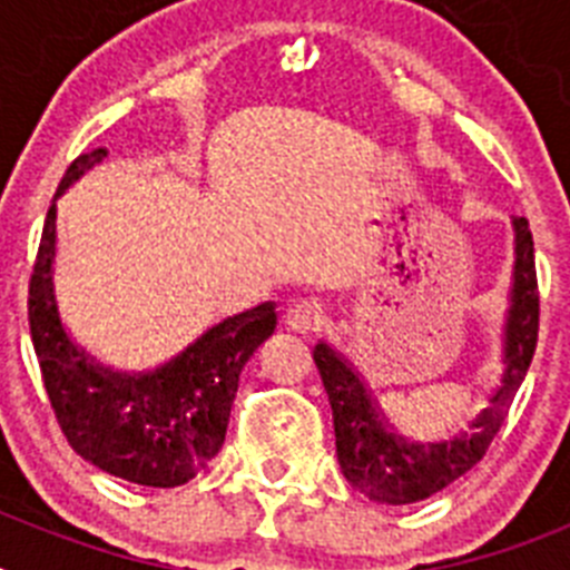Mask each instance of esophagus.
Here are the masks:
<instances>
[{"instance_id": "1", "label": "esophagus", "mask_w": 570, "mask_h": 570, "mask_svg": "<svg viewBox=\"0 0 570 570\" xmlns=\"http://www.w3.org/2000/svg\"><path fill=\"white\" fill-rule=\"evenodd\" d=\"M282 320H285V328L294 331V334H311V331L320 328L322 305L314 299H299L285 311Z\"/></svg>"}]
</instances>
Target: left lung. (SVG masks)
<instances>
[{"label":"left lung","mask_w":570,"mask_h":570,"mask_svg":"<svg viewBox=\"0 0 570 570\" xmlns=\"http://www.w3.org/2000/svg\"><path fill=\"white\" fill-rule=\"evenodd\" d=\"M513 288L505 320V374L491 407H485L468 431L454 440L416 445L387 428L380 405L371 396L351 362L325 342L314 347L322 385L334 411L336 456L345 480L365 497L385 505H407L428 500L485 456L500 425L505 422L517 387L528 374L540 334V291L533 268V236L525 216L513 219Z\"/></svg>","instance_id":"1"}]
</instances>
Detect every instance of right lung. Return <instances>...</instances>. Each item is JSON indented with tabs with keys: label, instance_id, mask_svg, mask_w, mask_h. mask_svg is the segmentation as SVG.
I'll use <instances>...</instances> for the list:
<instances>
[{
	"label": "right lung",
	"instance_id": "1",
	"mask_svg": "<svg viewBox=\"0 0 570 570\" xmlns=\"http://www.w3.org/2000/svg\"><path fill=\"white\" fill-rule=\"evenodd\" d=\"M108 150L77 156L57 196ZM57 203H50L28 291L30 340L50 407L82 460L119 480L176 488L194 480L225 442L239 374L276 328L274 302L223 320L148 374H119L90 360L62 328L53 294Z\"/></svg>",
	"mask_w": 570,
	"mask_h": 570
}]
</instances>
